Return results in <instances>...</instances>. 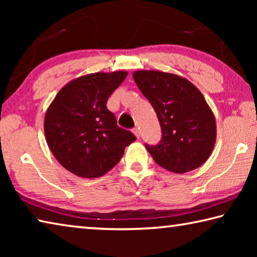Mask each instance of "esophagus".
<instances>
[{
  "label": "esophagus",
  "instance_id": "obj_1",
  "mask_svg": "<svg viewBox=\"0 0 257 257\" xmlns=\"http://www.w3.org/2000/svg\"><path fill=\"white\" fill-rule=\"evenodd\" d=\"M133 133H134V135H135V136H136L137 138L141 137V132H139V129H138V128H135V129H133Z\"/></svg>",
  "mask_w": 257,
  "mask_h": 257
}]
</instances>
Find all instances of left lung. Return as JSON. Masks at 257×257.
Segmentation results:
<instances>
[{"instance_id": "obj_1", "label": "left lung", "mask_w": 257, "mask_h": 257, "mask_svg": "<svg viewBox=\"0 0 257 257\" xmlns=\"http://www.w3.org/2000/svg\"><path fill=\"white\" fill-rule=\"evenodd\" d=\"M134 80L154 107L162 139L146 150L160 167L175 173L197 169L215 145L214 114L203 94L186 78L159 70H137Z\"/></svg>"}]
</instances>
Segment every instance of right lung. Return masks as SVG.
<instances>
[{
    "label": "right lung",
    "mask_w": 257,
    "mask_h": 257,
    "mask_svg": "<svg viewBox=\"0 0 257 257\" xmlns=\"http://www.w3.org/2000/svg\"><path fill=\"white\" fill-rule=\"evenodd\" d=\"M127 71L95 72L69 81L47 108L44 133L59 163L87 179L102 177L115 167L124 149L136 141L120 128L106 102Z\"/></svg>",
    "instance_id": "obj_1"
}]
</instances>
